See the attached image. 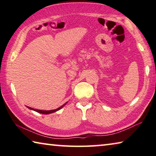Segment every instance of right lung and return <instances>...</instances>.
Wrapping results in <instances>:
<instances>
[{"mask_svg": "<svg viewBox=\"0 0 156 156\" xmlns=\"http://www.w3.org/2000/svg\"><path fill=\"white\" fill-rule=\"evenodd\" d=\"M67 104V102H66V104H63L61 106H60L59 108H58L57 109H55V110H50V111H42V110H37V109H34V108H32L31 107H29V106H27L28 108L30 109V110H32V111H34L36 112H37V113H41V114H50V113H55V112H57L58 110H60L63 108V106H64L66 104Z\"/></svg>", "mask_w": 156, "mask_h": 156, "instance_id": "obj_1", "label": "right lung"}]
</instances>
